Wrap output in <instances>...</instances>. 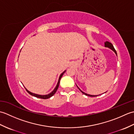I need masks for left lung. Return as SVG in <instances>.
<instances>
[{
    "label": "left lung",
    "instance_id": "obj_1",
    "mask_svg": "<svg viewBox=\"0 0 134 134\" xmlns=\"http://www.w3.org/2000/svg\"><path fill=\"white\" fill-rule=\"evenodd\" d=\"M105 47L108 48H109V49H110L111 50H112V51H113V52H114L115 53L116 56H118V55H117V52H116V51L115 49L114 48V47H113V45L112 44V43H110V42H108V41H106V42H105ZM76 86H77V87L78 88L79 90H80L81 92L82 93H83V94H85V95L87 96H90V97H96V96H99V95H90V94H87V93H86L83 92V91H82L80 89H79V87L77 86V85H76ZM105 93H106V92H105ZM99 95H100V94H99Z\"/></svg>",
    "mask_w": 134,
    "mask_h": 134
}]
</instances>
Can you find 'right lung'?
Instances as JSON below:
<instances>
[{"instance_id": "obj_1", "label": "right lung", "mask_w": 134, "mask_h": 134, "mask_svg": "<svg viewBox=\"0 0 134 134\" xmlns=\"http://www.w3.org/2000/svg\"><path fill=\"white\" fill-rule=\"evenodd\" d=\"M19 57V56H18ZM66 71V70H65L64 71H63V72L60 75V76H59V80H58V83H57V85H56V87H55V89H53V90L52 91V92L51 93H50L49 94H46V95H40V94H35V93H32V92H30V91H29L28 90L26 87H25V89L26 90V91L27 92L29 93L30 95H32V96H35V97H37V98H42V99H47V98H50V97H51L52 96H53L54 94H55V93L56 92V91H57V90H58V87H59V83H60V79H61V78H62V76L63 75V74H64L65 73V72Z\"/></svg>"}]
</instances>
